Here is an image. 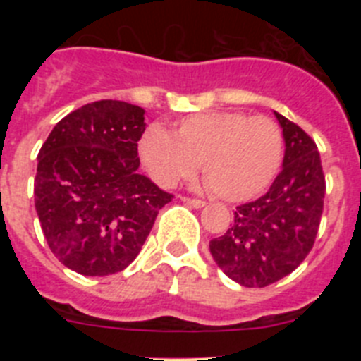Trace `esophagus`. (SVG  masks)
Listing matches in <instances>:
<instances>
[{"label":"esophagus","instance_id":"1","mask_svg":"<svg viewBox=\"0 0 361 361\" xmlns=\"http://www.w3.org/2000/svg\"><path fill=\"white\" fill-rule=\"evenodd\" d=\"M183 202L190 204V206H193V208H204L206 206V202L204 200H197V199H190V197H183Z\"/></svg>","mask_w":361,"mask_h":361}]
</instances>
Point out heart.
Listing matches in <instances>:
<instances>
[{
	"label": "heart",
	"mask_w": 361,
	"mask_h": 361,
	"mask_svg": "<svg viewBox=\"0 0 361 361\" xmlns=\"http://www.w3.org/2000/svg\"><path fill=\"white\" fill-rule=\"evenodd\" d=\"M142 164L161 186L202 173L219 199L250 200L262 193L282 162L283 139L269 117L242 111H206L183 119L173 135L152 126L139 142Z\"/></svg>",
	"instance_id": "1"
}]
</instances>
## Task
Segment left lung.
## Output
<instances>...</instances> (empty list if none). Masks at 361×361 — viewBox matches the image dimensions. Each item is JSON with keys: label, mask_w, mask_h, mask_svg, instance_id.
Masks as SVG:
<instances>
[{"label": "left lung", "mask_w": 361, "mask_h": 361, "mask_svg": "<svg viewBox=\"0 0 361 361\" xmlns=\"http://www.w3.org/2000/svg\"><path fill=\"white\" fill-rule=\"evenodd\" d=\"M286 152L282 171L266 195L238 206L233 224L209 242L213 260L244 288H266L288 276L312 250L322 212L325 177L311 137L279 111Z\"/></svg>", "instance_id": "1"}]
</instances>
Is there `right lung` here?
Returning a JSON list of instances; mask_svg holds the SVG:
<instances>
[{
    "label": "right lung",
    "mask_w": 361,
    "mask_h": 361,
    "mask_svg": "<svg viewBox=\"0 0 361 361\" xmlns=\"http://www.w3.org/2000/svg\"><path fill=\"white\" fill-rule=\"evenodd\" d=\"M145 130L141 106L104 99L70 111L41 146L34 180L41 229L59 262L79 275L128 267L173 199L137 171Z\"/></svg>",
    "instance_id": "1"
}]
</instances>
